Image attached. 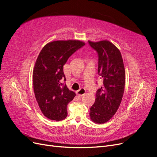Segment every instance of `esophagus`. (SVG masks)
Instances as JSON below:
<instances>
[{"label": "esophagus", "mask_w": 157, "mask_h": 157, "mask_svg": "<svg viewBox=\"0 0 157 157\" xmlns=\"http://www.w3.org/2000/svg\"><path fill=\"white\" fill-rule=\"evenodd\" d=\"M76 93H77V94L78 95V96H84L85 94H86V90H85L83 88H80L79 90H78V91L76 92Z\"/></svg>", "instance_id": "esophagus-1"}]
</instances>
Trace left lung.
Wrapping results in <instances>:
<instances>
[{"label":"left lung","mask_w":157,"mask_h":157,"mask_svg":"<svg viewBox=\"0 0 157 157\" xmlns=\"http://www.w3.org/2000/svg\"><path fill=\"white\" fill-rule=\"evenodd\" d=\"M98 54V70L103 86L96 95V101L90 108V118L96 124H104L115 115L124 91L125 69L120 50L107 40H88Z\"/></svg>","instance_id":"obj_1"}]
</instances>
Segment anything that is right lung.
<instances>
[{
	"label": "right lung",
	"mask_w": 157,
	"mask_h": 157,
	"mask_svg": "<svg viewBox=\"0 0 157 157\" xmlns=\"http://www.w3.org/2000/svg\"><path fill=\"white\" fill-rule=\"evenodd\" d=\"M85 44L78 40H55L47 43L39 53L33 73V89L42 114L60 121L67 116L68 103L76 96L61 82L65 80L63 65L75 51Z\"/></svg>",
	"instance_id": "right-lung-1"
}]
</instances>
